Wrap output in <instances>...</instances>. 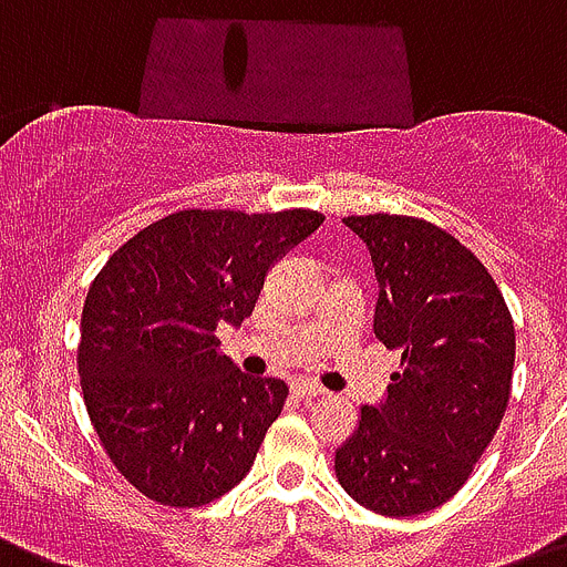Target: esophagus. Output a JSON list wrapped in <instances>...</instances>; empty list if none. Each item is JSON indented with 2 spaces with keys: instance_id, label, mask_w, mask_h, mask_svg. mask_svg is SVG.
Here are the masks:
<instances>
[{
  "instance_id": "obj_1",
  "label": "esophagus",
  "mask_w": 567,
  "mask_h": 567,
  "mask_svg": "<svg viewBox=\"0 0 567 567\" xmlns=\"http://www.w3.org/2000/svg\"><path fill=\"white\" fill-rule=\"evenodd\" d=\"M293 394H297V398H302V401H313V398L326 394V389L317 386V383H311V380H302V383H297V386H293Z\"/></svg>"
}]
</instances>
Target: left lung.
I'll use <instances>...</instances> for the list:
<instances>
[{"mask_svg": "<svg viewBox=\"0 0 567 567\" xmlns=\"http://www.w3.org/2000/svg\"><path fill=\"white\" fill-rule=\"evenodd\" d=\"M380 282L374 334L401 349L389 398L337 450L342 489L380 516H421L458 493L511 401L516 328L478 256L426 218L349 216Z\"/></svg>", "mask_w": 567, "mask_h": 567, "instance_id": "1", "label": "left lung"}]
</instances>
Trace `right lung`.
Here are the masks:
<instances>
[{"label":"right lung","mask_w":567,"mask_h":567,"mask_svg":"<svg viewBox=\"0 0 567 567\" xmlns=\"http://www.w3.org/2000/svg\"><path fill=\"white\" fill-rule=\"evenodd\" d=\"M317 210H178L137 230L89 285L83 401L117 473L164 507L216 502L250 473L288 398L241 374L216 328L254 313L268 268L322 225Z\"/></svg>","instance_id":"obj_1"}]
</instances>
